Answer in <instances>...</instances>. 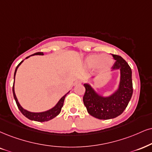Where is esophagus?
Instances as JSON below:
<instances>
[{
	"mask_svg": "<svg viewBox=\"0 0 152 152\" xmlns=\"http://www.w3.org/2000/svg\"><path fill=\"white\" fill-rule=\"evenodd\" d=\"M82 80H77V81L75 82V85H79V84H82Z\"/></svg>",
	"mask_w": 152,
	"mask_h": 152,
	"instance_id": "1",
	"label": "esophagus"
}]
</instances>
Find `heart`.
<instances>
[{"label": "heart", "mask_w": 152, "mask_h": 152, "mask_svg": "<svg viewBox=\"0 0 152 152\" xmlns=\"http://www.w3.org/2000/svg\"><path fill=\"white\" fill-rule=\"evenodd\" d=\"M85 63L88 67H96L99 72L107 70L113 64V59L111 56L108 53L90 54L85 58Z\"/></svg>", "instance_id": "heart-1"}]
</instances>
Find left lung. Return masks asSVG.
<instances>
[{
    "label": "left lung",
    "instance_id": "8db88e82",
    "mask_svg": "<svg viewBox=\"0 0 152 152\" xmlns=\"http://www.w3.org/2000/svg\"><path fill=\"white\" fill-rule=\"evenodd\" d=\"M115 63L111 71L120 70L118 87L107 96L100 94L89 82L84 84L85 93L83 102L89 115L100 120H108L118 117L124 111L132 97V70L121 56L112 54ZM94 79L91 77L89 80Z\"/></svg>",
    "mask_w": 152,
    "mask_h": 152
}]
</instances>
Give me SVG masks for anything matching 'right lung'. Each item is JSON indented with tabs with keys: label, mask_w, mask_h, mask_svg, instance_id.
I'll return each instance as SVG.
<instances>
[{
	"label": "right lung",
	"mask_w": 152,
	"mask_h": 152,
	"mask_svg": "<svg viewBox=\"0 0 152 152\" xmlns=\"http://www.w3.org/2000/svg\"><path fill=\"white\" fill-rule=\"evenodd\" d=\"M43 55H44V53H43V52H38V53H35L32 54V55L28 56V57L26 58L25 59H27L28 58H29L30 56H43ZM23 61L24 60L19 63L18 66L16 67L15 70V73H14V83H13V87H12V93H13V96H14L15 100L16 102L17 106H18L19 110L21 111V113L23 114L26 118H27L28 119L31 120V121H34L37 122H46V121H50V120L53 119L55 117H56V116L61 113V108L63 107V104H64V100H65V96H66L67 94L70 92V91L65 94L64 96H62L61 99H60L58 102H57V104H56L53 108H50V109H48L47 110H45V111H42V112H31V111H29V110L24 109L21 105H20V103H19L18 99L16 96L15 92V79L16 72L19 66L23 63Z\"/></svg>",
	"instance_id": "right-lung-1"
}]
</instances>
